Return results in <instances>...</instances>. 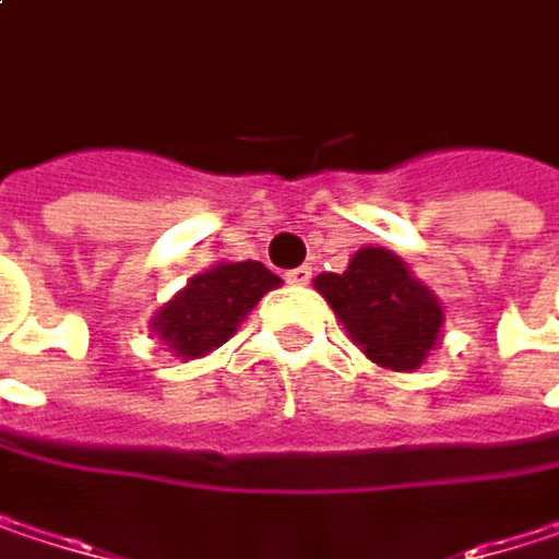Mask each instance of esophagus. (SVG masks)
I'll return each mask as SVG.
<instances>
[{
	"instance_id": "esophagus-1",
	"label": "esophagus",
	"mask_w": 559,
	"mask_h": 559,
	"mask_svg": "<svg viewBox=\"0 0 559 559\" xmlns=\"http://www.w3.org/2000/svg\"><path fill=\"white\" fill-rule=\"evenodd\" d=\"M313 275V269L310 265H300V269H290V272H284V281L287 284H294V287H304L307 281Z\"/></svg>"
}]
</instances>
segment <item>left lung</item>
<instances>
[{"mask_svg":"<svg viewBox=\"0 0 559 559\" xmlns=\"http://www.w3.org/2000/svg\"><path fill=\"white\" fill-rule=\"evenodd\" d=\"M313 287L336 310L356 346L394 372H414L437 343L443 310L389 249H359L343 275H320Z\"/></svg>","mask_w":559,"mask_h":559,"instance_id":"left-lung-1","label":"left lung"}]
</instances>
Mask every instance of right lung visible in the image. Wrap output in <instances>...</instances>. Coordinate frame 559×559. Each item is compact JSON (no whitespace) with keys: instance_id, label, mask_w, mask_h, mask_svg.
I'll use <instances>...</instances> for the list:
<instances>
[{"instance_id":"1","label":"right lung","mask_w":559,"mask_h":559,"mask_svg":"<svg viewBox=\"0 0 559 559\" xmlns=\"http://www.w3.org/2000/svg\"><path fill=\"white\" fill-rule=\"evenodd\" d=\"M278 284V275H272L262 262L213 265L158 310L155 333L180 359L206 356L223 346L259 297Z\"/></svg>"}]
</instances>
